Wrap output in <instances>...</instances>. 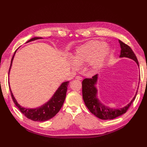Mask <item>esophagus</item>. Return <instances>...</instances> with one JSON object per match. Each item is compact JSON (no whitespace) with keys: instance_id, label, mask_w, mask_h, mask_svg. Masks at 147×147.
<instances>
[{"instance_id":"1","label":"esophagus","mask_w":147,"mask_h":147,"mask_svg":"<svg viewBox=\"0 0 147 147\" xmlns=\"http://www.w3.org/2000/svg\"><path fill=\"white\" fill-rule=\"evenodd\" d=\"M76 79L78 80H82L83 78L82 76H76Z\"/></svg>"}]
</instances>
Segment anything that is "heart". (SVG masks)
Returning <instances> with one entry per match:
<instances>
[{
  "mask_svg": "<svg viewBox=\"0 0 147 147\" xmlns=\"http://www.w3.org/2000/svg\"><path fill=\"white\" fill-rule=\"evenodd\" d=\"M110 53V49L105 43L99 40H91L79 46L74 51L73 59L69 62L73 67L89 62L93 69L98 68Z\"/></svg>",
  "mask_w": 147,
  "mask_h": 147,
  "instance_id": "obj_1",
  "label": "heart"
}]
</instances>
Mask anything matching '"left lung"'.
<instances>
[{
    "label": "left lung",
    "instance_id": "obj_1",
    "mask_svg": "<svg viewBox=\"0 0 147 147\" xmlns=\"http://www.w3.org/2000/svg\"><path fill=\"white\" fill-rule=\"evenodd\" d=\"M119 42L121 46V55L120 57H127L135 61L139 66L138 59L136 58L135 53L133 52L130 47L126 45V43L121 42L119 40ZM98 74L93 76L92 78H85L82 82V93L83 98L85 102V104L88 110L92 113L95 115L96 117L103 120L113 119L115 117H117L123 114L126 113L127 109L131 105L133 102L135 100L136 96L138 92V90L136 93V95L125 107L121 109H112L107 107L99 101L96 97L97 94V89L95 85L97 82Z\"/></svg>",
    "mask_w": 147,
    "mask_h": 147
}]
</instances>
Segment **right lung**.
I'll use <instances>...</instances> for the list:
<instances>
[{
	"instance_id": "right-lung-1",
	"label": "right lung",
	"mask_w": 147,
	"mask_h": 147,
	"mask_svg": "<svg viewBox=\"0 0 147 147\" xmlns=\"http://www.w3.org/2000/svg\"><path fill=\"white\" fill-rule=\"evenodd\" d=\"M42 38V37H35V38L29 40L26 43ZM16 52V51H15L11 59V65L9 70V72H10L12 60L14 59ZM69 83V82L62 83L49 102L41 106V107L36 109H26L22 107L21 105H20V104H18L17 101L16 100L14 95L11 92V88L10 92L12 100H13L16 106L19 109V110L21 111L22 114H23L27 118L32 121L43 122L47 121L53 117H54L58 113L59 111H60L62 105L64 104L65 96H66V92Z\"/></svg>"
}]
</instances>
